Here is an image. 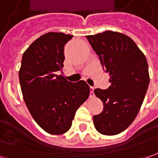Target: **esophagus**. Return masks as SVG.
Wrapping results in <instances>:
<instances>
[{
	"label": "esophagus",
	"instance_id": "34e87169",
	"mask_svg": "<svg viewBox=\"0 0 158 158\" xmlns=\"http://www.w3.org/2000/svg\"><path fill=\"white\" fill-rule=\"evenodd\" d=\"M94 87H90V95H89V96L90 97H94Z\"/></svg>",
	"mask_w": 158,
	"mask_h": 158
}]
</instances>
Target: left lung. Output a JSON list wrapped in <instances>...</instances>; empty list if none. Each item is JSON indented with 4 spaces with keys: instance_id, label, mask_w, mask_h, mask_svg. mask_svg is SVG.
Here are the masks:
<instances>
[{
    "instance_id": "8db88e82",
    "label": "left lung",
    "mask_w": 158,
    "mask_h": 158,
    "mask_svg": "<svg viewBox=\"0 0 158 158\" xmlns=\"http://www.w3.org/2000/svg\"><path fill=\"white\" fill-rule=\"evenodd\" d=\"M86 38L109 73L107 89L94 93L103 103V111L93 117L96 129L105 135L123 132L135 120L150 82L148 63L135 41L122 33L105 31Z\"/></svg>"
}]
</instances>
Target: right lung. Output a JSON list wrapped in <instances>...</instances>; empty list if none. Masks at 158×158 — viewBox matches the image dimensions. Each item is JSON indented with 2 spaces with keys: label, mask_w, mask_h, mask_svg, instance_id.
I'll use <instances>...</instances> for the list:
<instances>
[{
  "label": "right lung",
  "mask_w": 158,
  "mask_h": 158,
  "mask_svg": "<svg viewBox=\"0 0 158 158\" xmlns=\"http://www.w3.org/2000/svg\"><path fill=\"white\" fill-rule=\"evenodd\" d=\"M71 35L49 32L35 40L23 55L19 75L23 100L38 125L52 135L64 134L77 109L89 95L85 81L72 83L58 74L64 45Z\"/></svg>",
  "instance_id": "1"
}]
</instances>
